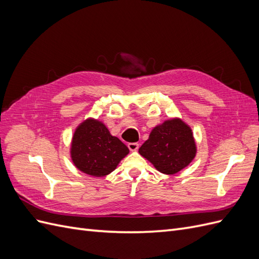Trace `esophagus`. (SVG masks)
I'll return each mask as SVG.
<instances>
[{"label":"esophagus","mask_w":259,"mask_h":259,"mask_svg":"<svg viewBox=\"0 0 259 259\" xmlns=\"http://www.w3.org/2000/svg\"><path fill=\"white\" fill-rule=\"evenodd\" d=\"M127 147H128V149H130L131 151H137L138 148H139V144H137V143H130L127 145Z\"/></svg>","instance_id":"obj_1"}]
</instances>
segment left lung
<instances>
[{
    "instance_id": "left-lung-1",
    "label": "left lung",
    "mask_w": 259,
    "mask_h": 259,
    "mask_svg": "<svg viewBox=\"0 0 259 259\" xmlns=\"http://www.w3.org/2000/svg\"><path fill=\"white\" fill-rule=\"evenodd\" d=\"M138 152L161 173L171 175L189 165L197 147L191 128L180 119H171L155 126Z\"/></svg>"
}]
</instances>
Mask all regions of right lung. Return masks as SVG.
Masks as SVG:
<instances>
[{
	"label": "right lung",
	"mask_w": 259,
	"mask_h": 259,
	"mask_svg": "<svg viewBox=\"0 0 259 259\" xmlns=\"http://www.w3.org/2000/svg\"><path fill=\"white\" fill-rule=\"evenodd\" d=\"M70 152L76 168L91 176L104 177L116 168L130 150L103 122L89 119L76 127Z\"/></svg>",
	"instance_id": "obj_1"
}]
</instances>
